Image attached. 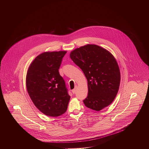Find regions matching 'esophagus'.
Segmentation results:
<instances>
[{"instance_id": "esophagus-1", "label": "esophagus", "mask_w": 149, "mask_h": 149, "mask_svg": "<svg viewBox=\"0 0 149 149\" xmlns=\"http://www.w3.org/2000/svg\"><path fill=\"white\" fill-rule=\"evenodd\" d=\"M76 92H77V88L75 87L74 89H72V93L73 94H75V93H76Z\"/></svg>"}]
</instances>
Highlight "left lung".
<instances>
[{
    "instance_id": "8db88e82",
    "label": "left lung",
    "mask_w": 149,
    "mask_h": 149,
    "mask_svg": "<svg viewBox=\"0 0 149 149\" xmlns=\"http://www.w3.org/2000/svg\"><path fill=\"white\" fill-rule=\"evenodd\" d=\"M70 58L83 71L88 85L85 106L99 111L113 101L118 93L120 75L118 64L107 50L87 45L72 51Z\"/></svg>"
}]
</instances>
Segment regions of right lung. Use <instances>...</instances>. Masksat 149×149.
Wrapping results in <instances>:
<instances>
[{"instance_id":"right-lung-1","label":"right lung","mask_w":149,"mask_h":149,"mask_svg":"<svg viewBox=\"0 0 149 149\" xmlns=\"http://www.w3.org/2000/svg\"><path fill=\"white\" fill-rule=\"evenodd\" d=\"M66 51L46 52L30 65L26 77L29 95L43 113L57 117L67 110L70 96L58 69Z\"/></svg>"}]
</instances>
